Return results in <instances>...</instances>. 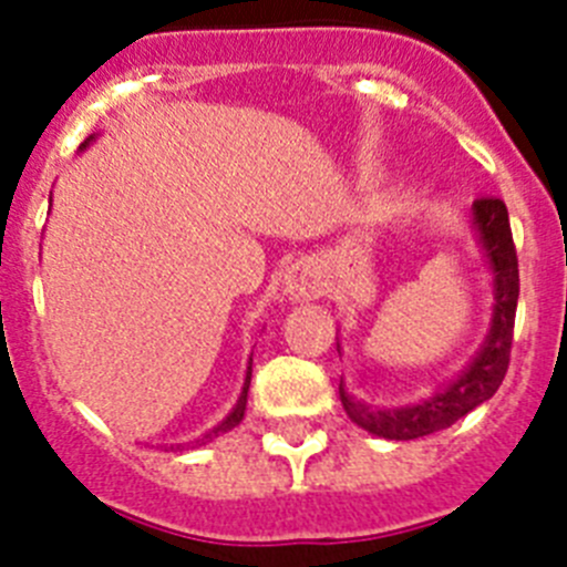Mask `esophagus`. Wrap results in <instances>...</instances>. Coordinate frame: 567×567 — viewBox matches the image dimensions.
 <instances>
[{"label":"esophagus","instance_id":"1","mask_svg":"<svg viewBox=\"0 0 567 567\" xmlns=\"http://www.w3.org/2000/svg\"><path fill=\"white\" fill-rule=\"evenodd\" d=\"M284 292L292 300H309L318 295V284L312 280V272L303 267L289 269V275L284 278Z\"/></svg>","mask_w":567,"mask_h":567}]
</instances>
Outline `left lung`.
<instances>
[{
	"mask_svg": "<svg viewBox=\"0 0 567 567\" xmlns=\"http://www.w3.org/2000/svg\"><path fill=\"white\" fill-rule=\"evenodd\" d=\"M471 215H474V229L480 235V247L488 258L491 275H494V312H491L488 338L477 358L471 360L452 383L423 403L403 405V409H372V405L354 400L340 383V403H343L346 414L369 434L385 440H417L425 434L443 432L460 417H465L471 409L494 398L508 372L514 315H517L519 298V267L514 238H511L508 209L499 198H477Z\"/></svg>",
	"mask_w": 567,
	"mask_h": 567,
	"instance_id": "obj_1",
	"label": "left lung"
}]
</instances>
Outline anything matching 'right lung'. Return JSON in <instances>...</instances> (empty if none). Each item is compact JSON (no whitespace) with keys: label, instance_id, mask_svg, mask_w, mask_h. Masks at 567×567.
Instances as JSON below:
<instances>
[{"label":"right lung","instance_id":"add662e5","mask_svg":"<svg viewBox=\"0 0 567 567\" xmlns=\"http://www.w3.org/2000/svg\"><path fill=\"white\" fill-rule=\"evenodd\" d=\"M93 138H96V135H90L87 142H84L82 147H79V150H84V147H87V144L93 142ZM249 360H252V358H249ZM249 380H252V363L247 365V380H244V389H240V398H238V403H235V409H233V412H229L227 417L221 420V423L215 425V429H209V432L204 434L202 440H195V443L202 445V443H209V440H215V437H221V434L233 432L235 425H238L240 420H244V412H247V392H249Z\"/></svg>","mask_w":567,"mask_h":567}]
</instances>
